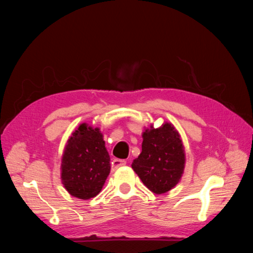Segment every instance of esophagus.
Returning a JSON list of instances; mask_svg holds the SVG:
<instances>
[{
    "label": "esophagus",
    "mask_w": 253,
    "mask_h": 253,
    "mask_svg": "<svg viewBox=\"0 0 253 253\" xmlns=\"http://www.w3.org/2000/svg\"><path fill=\"white\" fill-rule=\"evenodd\" d=\"M127 162L125 160H119V158H115V160L111 162V168L113 169H117L118 168H122V166L126 165Z\"/></svg>",
    "instance_id": "esophagus-1"
}]
</instances>
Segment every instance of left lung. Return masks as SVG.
<instances>
[{
	"label": "left lung",
	"mask_w": 253,
	"mask_h": 253,
	"mask_svg": "<svg viewBox=\"0 0 253 253\" xmlns=\"http://www.w3.org/2000/svg\"><path fill=\"white\" fill-rule=\"evenodd\" d=\"M185 154L176 129L166 123L145 130L142 153L134 160L132 169L153 193L169 191L182 177Z\"/></svg>",
	"instance_id": "8db88e82"
}]
</instances>
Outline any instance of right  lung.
<instances>
[{"label": "right lung", "mask_w": 253, "mask_h": 253, "mask_svg": "<svg viewBox=\"0 0 253 253\" xmlns=\"http://www.w3.org/2000/svg\"><path fill=\"white\" fill-rule=\"evenodd\" d=\"M61 178L72 196L88 200L99 194L110 173V157L98 128L81 124L68 140Z\"/></svg>", "instance_id": "1"}]
</instances>
